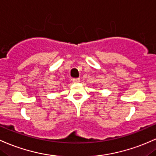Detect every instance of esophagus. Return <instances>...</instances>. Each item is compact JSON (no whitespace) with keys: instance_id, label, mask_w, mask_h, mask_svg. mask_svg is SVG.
<instances>
[{"instance_id":"obj_1","label":"esophagus","mask_w":156,"mask_h":156,"mask_svg":"<svg viewBox=\"0 0 156 156\" xmlns=\"http://www.w3.org/2000/svg\"><path fill=\"white\" fill-rule=\"evenodd\" d=\"M73 82L74 83H78L80 82V78H74V79H73Z\"/></svg>"}]
</instances>
